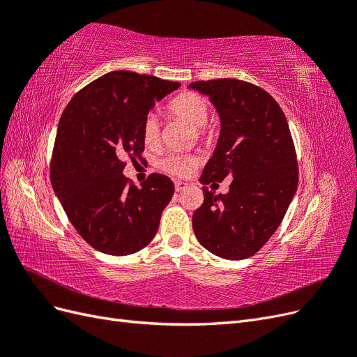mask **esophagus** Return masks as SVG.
<instances>
[{
  "instance_id": "obj_1",
  "label": "esophagus",
  "mask_w": 357,
  "mask_h": 357,
  "mask_svg": "<svg viewBox=\"0 0 357 357\" xmlns=\"http://www.w3.org/2000/svg\"><path fill=\"white\" fill-rule=\"evenodd\" d=\"M174 186H176V192H181V190H185L188 188V183L177 180V181H174Z\"/></svg>"
}]
</instances>
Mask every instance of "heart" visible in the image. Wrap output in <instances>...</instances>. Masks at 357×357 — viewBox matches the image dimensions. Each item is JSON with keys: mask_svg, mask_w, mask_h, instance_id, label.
Wrapping results in <instances>:
<instances>
[{"mask_svg": "<svg viewBox=\"0 0 357 357\" xmlns=\"http://www.w3.org/2000/svg\"><path fill=\"white\" fill-rule=\"evenodd\" d=\"M168 112L195 126L199 135H205V123L208 122L210 107L201 95L195 92H183L172 98L168 104ZM160 138V126L156 114L150 113L143 122V139L144 144L150 149L158 146ZM156 165L159 169L168 172L171 176L185 177L198 165V156L190 153H168L158 159Z\"/></svg>", "mask_w": 357, "mask_h": 357, "instance_id": "b5f03b06", "label": "heart"}]
</instances>
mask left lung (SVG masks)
I'll use <instances>...</instances> for the list:
<instances>
[{"instance_id":"obj_1","label":"left lung","mask_w":357,"mask_h":357,"mask_svg":"<svg viewBox=\"0 0 357 357\" xmlns=\"http://www.w3.org/2000/svg\"><path fill=\"white\" fill-rule=\"evenodd\" d=\"M220 119V134L199 181L226 177L229 192L202 188L204 202L192 218L198 241L213 255L241 261L253 256L282 223L298 188L294 139L271 95L236 79L193 82Z\"/></svg>"}]
</instances>
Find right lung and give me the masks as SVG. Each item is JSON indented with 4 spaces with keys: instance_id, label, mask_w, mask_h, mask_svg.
I'll list each match as a JSON object with an SVG mask.
<instances>
[{
    "instance_id": "1",
    "label": "right lung",
    "mask_w": 357,
    "mask_h": 357,
    "mask_svg": "<svg viewBox=\"0 0 357 357\" xmlns=\"http://www.w3.org/2000/svg\"><path fill=\"white\" fill-rule=\"evenodd\" d=\"M180 83L132 71L104 74L73 96L53 146L50 181L70 222L95 250L132 255L158 232L174 183L152 174L138 189L123 176L126 155L144 150L143 122Z\"/></svg>"
}]
</instances>
